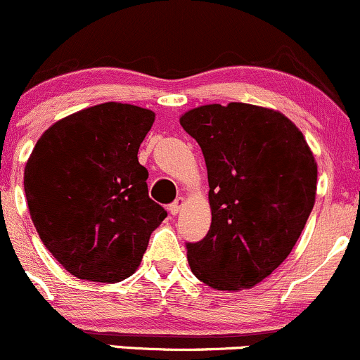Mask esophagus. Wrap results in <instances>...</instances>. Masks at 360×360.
<instances>
[{
	"mask_svg": "<svg viewBox=\"0 0 360 360\" xmlns=\"http://www.w3.org/2000/svg\"><path fill=\"white\" fill-rule=\"evenodd\" d=\"M183 205H184V198H177L174 203L169 205V213L177 214V213H179V210L183 208Z\"/></svg>",
	"mask_w": 360,
	"mask_h": 360,
	"instance_id": "34e87169",
	"label": "esophagus"
}]
</instances>
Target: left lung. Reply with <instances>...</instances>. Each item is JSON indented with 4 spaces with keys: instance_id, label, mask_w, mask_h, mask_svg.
Here are the masks:
<instances>
[{
    "instance_id": "8db88e82",
    "label": "left lung",
    "mask_w": 360,
    "mask_h": 360,
    "mask_svg": "<svg viewBox=\"0 0 360 360\" xmlns=\"http://www.w3.org/2000/svg\"><path fill=\"white\" fill-rule=\"evenodd\" d=\"M181 127L203 152L212 226L186 243L193 274L218 291L271 276L298 242L315 205L316 162L300 128L247 103L186 111Z\"/></svg>"
}]
</instances>
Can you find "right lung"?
Masks as SVG:
<instances>
[{"label":"right lung","instance_id":"obj_1","mask_svg":"<svg viewBox=\"0 0 360 360\" xmlns=\"http://www.w3.org/2000/svg\"><path fill=\"white\" fill-rule=\"evenodd\" d=\"M154 120L147 108L101 103L53 123L32 150L23 176L32 221L76 278L127 279L167 217L148 198L137 157Z\"/></svg>","mask_w":360,"mask_h":360}]
</instances>
